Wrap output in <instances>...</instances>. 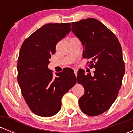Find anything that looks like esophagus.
<instances>
[{"mask_svg": "<svg viewBox=\"0 0 133 133\" xmlns=\"http://www.w3.org/2000/svg\"><path fill=\"white\" fill-rule=\"evenodd\" d=\"M77 72H78V70L76 69H74V73H75V75H76V76H77Z\"/></svg>", "mask_w": 133, "mask_h": 133, "instance_id": "1", "label": "esophagus"}]
</instances>
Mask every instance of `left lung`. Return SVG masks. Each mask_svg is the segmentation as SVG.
Here are the masks:
<instances>
[{
  "mask_svg": "<svg viewBox=\"0 0 133 133\" xmlns=\"http://www.w3.org/2000/svg\"><path fill=\"white\" fill-rule=\"evenodd\" d=\"M71 26L84 46L83 57L95 68L92 74L78 71L77 82L85 89L79 105L84 113L97 116L111 108L121 88L125 74L121 45L115 35L95 18L72 22Z\"/></svg>",
  "mask_w": 133,
  "mask_h": 133,
  "instance_id": "left-lung-1",
  "label": "left lung"
}]
</instances>
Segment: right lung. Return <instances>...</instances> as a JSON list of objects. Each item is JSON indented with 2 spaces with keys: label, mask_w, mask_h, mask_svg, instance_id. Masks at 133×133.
<instances>
[{
  "label": "right lung",
  "mask_w": 133,
  "mask_h": 133,
  "mask_svg": "<svg viewBox=\"0 0 133 133\" xmlns=\"http://www.w3.org/2000/svg\"><path fill=\"white\" fill-rule=\"evenodd\" d=\"M71 31V23L48 24L24 41L17 63L21 92L33 113L49 117L61 108L64 94L76 84L74 71L65 68L53 76L48 68L57 43Z\"/></svg>",
  "instance_id": "right-lung-1"
}]
</instances>
